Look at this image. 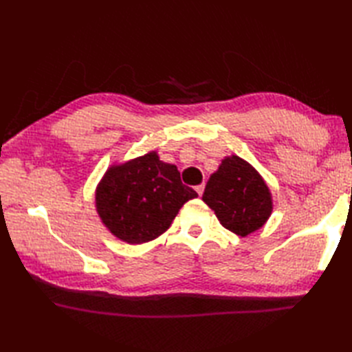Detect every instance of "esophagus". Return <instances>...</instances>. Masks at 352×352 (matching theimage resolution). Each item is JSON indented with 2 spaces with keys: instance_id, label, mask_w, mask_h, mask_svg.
<instances>
[{
  "instance_id": "esophagus-1",
  "label": "esophagus",
  "mask_w": 352,
  "mask_h": 352,
  "mask_svg": "<svg viewBox=\"0 0 352 352\" xmlns=\"http://www.w3.org/2000/svg\"><path fill=\"white\" fill-rule=\"evenodd\" d=\"M195 190H197V193H198V195L201 197V195H203V192H204V183L203 184H198L197 186V188H195Z\"/></svg>"
}]
</instances>
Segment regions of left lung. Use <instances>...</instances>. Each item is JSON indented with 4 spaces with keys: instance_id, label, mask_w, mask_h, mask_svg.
<instances>
[{
    "instance_id": "8db88e82",
    "label": "left lung",
    "mask_w": 352,
    "mask_h": 352,
    "mask_svg": "<svg viewBox=\"0 0 352 352\" xmlns=\"http://www.w3.org/2000/svg\"><path fill=\"white\" fill-rule=\"evenodd\" d=\"M203 201L222 227L242 237L263 227L272 212L271 193L263 178L237 155L222 160L207 182Z\"/></svg>"
}]
</instances>
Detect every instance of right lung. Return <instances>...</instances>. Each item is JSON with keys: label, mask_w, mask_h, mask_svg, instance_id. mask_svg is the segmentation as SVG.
Segmentation results:
<instances>
[{"label": "right lung", "mask_w": 352, "mask_h": 352, "mask_svg": "<svg viewBox=\"0 0 352 352\" xmlns=\"http://www.w3.org/2000/svg\"><path fill=\"white\" fill-rule=\"evenodd\" d=\"M198 193L182 183L175 164L155 153L110 168L96 189V210L111 233L144 243L164 233L178 210Z\"/></svg>", "instance_id": "obj_1"}]
</instances>
